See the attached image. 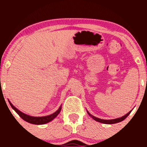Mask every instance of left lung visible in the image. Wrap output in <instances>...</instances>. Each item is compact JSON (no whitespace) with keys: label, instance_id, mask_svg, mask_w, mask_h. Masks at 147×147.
<instances>
[{"label":"left lung","instance_id":"1","mask_svg":"<svg viewBox=\"0 0 147 147\" xmlns=\"http://www.w3.org/2000/svg\"><path fill=\"white\" fill-rule=\"evenodd\" d=\"M130 113H131V112H129L127 114H126L125 115L123 116V117H121L119 118H117V119H99V118L95 117H94V116L91 115L89 113H88L90 115L91 117L93 118V119H95V120L97 121V122L103 123V124H115V123L122 122V121L124 120V119H125L126 118L128 117V115H129L130 114Z\"/></svg>","mask_w":147,"mask_h":147}]
</instances>
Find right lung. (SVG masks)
<instances>
[{"instance_id":"right-lung-1","label":"right lung","mask_w":147,"mask_h":147,"mask_svg":"<svg viewBox=\"0 0 147 147\" xmlns=\"http://www.w3.org/2000/svg\"><path fill=\"white\" fill-rule=\"evenodd\" d=\"M9 104L10 105H11V108L17 113V114L22 118V119H24L26 122L31 123V124H44L50 122V121H52L54 118H55L57 115H58V114L59 113L61 110V106L56 112L54 113L53 114L50 115L45 116V117H32V116L28 115L18 111L16 108H15L14 106L12 105L11 103H9Z\"/></svg>"}]
</instances>
